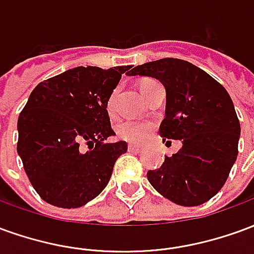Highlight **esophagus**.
<instances>
[{
	"instance_id": "esophagus-1",
	"label": "esophagus",
	"mask_w": 254,
	"mask_h": 254,
	"mask_svg": "<svg viewBox=\"0 0 254 254\" xmlns=\"http://www.w3.org/2000/svg\"><path fill=\"white\" fill-rule=\"evenodd\" d=\"M127 149L132 151V152H140V151H141V147H140V145H136V144H129V145H127Z\"/></svg>"
}]
</instances>
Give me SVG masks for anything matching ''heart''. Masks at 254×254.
Segmentation results:
<instances>
[{
    "mask_svg": "<svg viewBox=\"0 0 254 254\" xmlns=\"http://www.w3.org/2000/svg\"><path fill=\"white\" fill-rule=\"evenodd\" d=\"M158 84V81H155L152 78H147L140 84V91L143 96L148 92V89ZM116 92L113 91L110 96L107 98V110L109 113L114 111V103H116ZM154 129V124L149 121H136V120H127V121L121 122L117 127V136L125 141H130V143H143L145 138L148 137L151 130Z\"/></svg>",
    "mask_w": 254,
    "mask_h": 254,
    "instance_id": "1",
    "label": "heart"
}]
</instances>
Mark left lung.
<instances>
[{
	"mask_svg": "<svg viewBox=\"0 0 254 254\" xmlns=\"http://www.w3.org/2000/svg\"><path fill=\"white\" fill-rule=\"evenodd\" d=\"M151 76L166 88V117L159 127L163 140H182L181 149L156 170L147 173L162 196L184 207L212 198L229 178L237 160L240 120L229 92L196 65L162 58L129 70Z\"/></svg>",
	"mask_w": 254,
	"mask_h": 254,
	"instance_id": "obj_1",
	"label": "left lung"
}]
</instances>
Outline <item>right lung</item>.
I'll list each match as a JSON object with an SVG mask.
<instances>
[{
    "mask_svg": "<svg viewBox=\"0 0 254 254\" xmlns=\"http://www.w3.org/2000/svg\"><path fill=\"white\" fill-rule=\"evenodd\" d=\"M130 69L77 66L43 80L31 92L17 121V154L36 193L49 204L77 208L110 181L125 141L107 143V98ZM88 146V151H83Z\"/></svg>",
    "mask_w": 254,
    "mask_h": 254,
    "instance_id": "obj_1",
    "label": "right lung"
}]
</instances>
